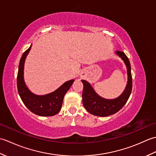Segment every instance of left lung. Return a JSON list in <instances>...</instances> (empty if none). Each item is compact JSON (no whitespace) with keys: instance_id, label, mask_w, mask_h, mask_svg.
Segmentation results:
<instances>
[{"instance_id":"obj_1","label":"left lung","mask_w":156,"mask_h":156,"mask_svg":"<svg viewBox=\"0 0 156 156\" xmlns=\"http://www.w3.org/2000/svg\"><path fill=\"white\" fill-rule=\"evenodd\" d=\"M126 66L127 72V84L122 93L114 99H107L98 95L87 80H82L84 85L82 92V102L84 108L90 114L98 117H107L115 114L122 108L130 97L132 90V76L131 64L124 52L115 51Z\"/></svg>"}]
</instances>
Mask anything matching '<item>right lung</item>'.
<instances>
[{
    "mask_svg": "<svg viewBox=\"0 0 156 156\" xmlns=\"http://www.w3.org/2000/svg\"><path fill=\"white\" fill-rule=\"evenodd\" d=\"M31 45L20 59L17 74V88L19 94L24 105L33 113L42 117L54 116L60 111L63 99L71 87L74 80L64 82L61 87L51 93L37 95L29 90L24 80V66L26 58L31 50Z\"/></svg>",
    "mask_w": 156,
    "mask_h": 156,
    "instance_id": "right-lung-1",
    "label": "right lung"
}]
</instances>
